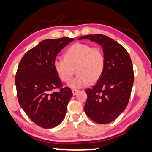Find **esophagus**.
<instances>
[{"mask_svg": "<svg viewBox=\"0 0 152 152\" xmlns=\"http://www.w3.org/2000/svg\"><path fill=\"white\" fill-rule=\"evenodd\" d=\"M79 91V90H77V89H72V94H73V95L75 96V95H76L77 94V92Z\"/></svg>", "mask_w": 152, "mask_h": 152, "instance_id": "esophagus-1", "label": "esophagus"}]
</instances>
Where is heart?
Returning <instances> with one entry per match:
<instances>
[{"label": "heart", "instance_id": "1", "mask_svg": "<svg viewBox=\"0 0 152 152\" xmlns=\"http://www.w3.org/2000/svg\"><path fill=\"white\" fill-rule=\"evenodd\" d=\"M105 65V55L100 48L75 43L67 49L64 59L55 61L54 68L64 82H70L76 72L78 75L69 85L72 88H81L88 82L94 84L98 81L103 73Z\"/></svg>", "mask_w": 152, "mask_h": 152}]
</instances>
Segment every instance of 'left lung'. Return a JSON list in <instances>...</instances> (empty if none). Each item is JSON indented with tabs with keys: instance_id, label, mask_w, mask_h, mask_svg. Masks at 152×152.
<instances>
[{
	"instance_id": "obj_1",
	"label": "left lung",
	"mask_w": 152,
	"mask_h": 152,
	"mask_svg": "<svg viewBox=\"0 0 152 152\" xmlns=\"http://www.w3.org/2000/svg\"><path fill=\"white\" fill-rule=\"evenodd\" d=\"M100 45L105 58L104 72L96 85L86 88L84 110L98 124L113 121L126 109L134 81L133 64L129 53L117 41L102 34L81 36Z\"/></svg>"
}]
</instances>
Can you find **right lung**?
<instances>
[{
	"mask_svg": "<svg viewBox=\"0 0 152 152\" xmlns=\"http://www.w3.org/2000/svg\"><path fill=\"white\" fill-rule=\"evenodd\" d=\"M73 40L68 37L42 40L23 55L17 68L15 84L19 105L31 121L44 129L61 123L72 96L70 88H62L54 62L60 51Z\"/></svg>",
	"mask_w": 152,
	"mask_h": 152,
	"instance_id": "1",
	"label": "right lung"
}]
</instances>
